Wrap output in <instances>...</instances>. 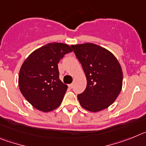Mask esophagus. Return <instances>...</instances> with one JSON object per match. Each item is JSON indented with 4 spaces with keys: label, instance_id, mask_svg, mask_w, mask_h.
<instances>
[{
    "label": "esophagus",
    "instance_id": "esophagus-1",
    "mask_svg": "<svg viewBox=\"0 0 146 146\" xmlns=\"http://www.w3.org/2000/svg\"><path fill=\"white\" fill-rule=\"evenodd\" d=\"M68 87H69L70 89H72L73 87V84H69L68 85Z\"/></svg>",
    "mask_w": 146,
    "mask_h": 146
}]
</instances>
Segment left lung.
I'll return each instance as SVG.
<instances>
[{"label":"left lung","instance_id":"1","mask_svg":"<svg viewBox=\"0 0 146 146\" xmlns=\"http://www.w3.org/2000/svg\"><path fill=\"white\" fill-rule=\"evenodd\" d=\"M82 64L87 78V87L78 95L81 106L88 111H99L113 104L120 94L123 72L115 56L92 43L71 45Z\"/></svg>","mask_w":146,"mask_h":146}]
</instances>
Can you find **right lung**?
Wrapping results in <instances>:
<instances>
[{"label":"right lung","mask_w":146,"mask_h":146,"mask_svg":"<svg viewBox=\"0 0 146 146\" xmlns=\"http://www.w3.org/2000/svg\"><path fill=\"white\" fill-rule=\"evenodd\" d=\"M72 51L63 43H48L31 53L23 63L18 84L23 96L36 110L50 111L59 107L68 86L59 79L58 63Z\"/></svg>","instance_id":"add662e5"}]
</instances>
